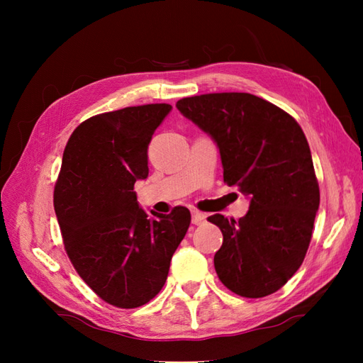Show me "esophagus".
Instances as JSON below:
<instances>
[{
    "instance_id": "obj_1",
    "label": "esophagus",
    "mask_w": 363,
    "mask_h": 363,
    "mask_svg": "<svg viewBox=\"0 0 363 363\" xmlns=\"http://www.w3.org/2000/svg\"><path fill=\"white\" fill-rule=\"evenodd\" d=\"M204 223H206V215L201 213V212L194 211V212H192V224L201 225V224H204Z\"/></svg>"
}]
</instances>
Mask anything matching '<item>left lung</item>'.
<instances>
[{
	"label": "left lung",
	"instance_id": "1",
	"mask_svg": "<svg viewBox=\"0 0 363 363\" xmlns=\"http://www.w3.org/2000/svg\"><path fill=\"white\" fill-rule=\"evenodd\" d=\"M177 108L211 135L221 152L224 183L251 199L244 218L212 215L223 232L215 271L245 298L279 291L309 248L320 186L300 124L283 108L245 92L182 98Z\"/></svg>",
	"mask_w": 363,
	"mask_h": 363
}]
</instances>
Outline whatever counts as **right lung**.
Masks as SVG:
<instances>
[{"instance_id":"1","label":"right lung","mask_w":363,"mask_h":363,"mask_svg":"<svg viewBox=\"0 0 363 363\" xmlns=\"http://www.w3.org/2000/svg\"><path fill=\"white\" fill-rule=\"evenodd\" d=\"M169 104H144L95 115L77 127L54 186L65 251L83 281L121 309L160 292L191 224L183 206L169 215L142 211L135 183L148 175L150 140Z\"/></svg>"}]
</instances>
